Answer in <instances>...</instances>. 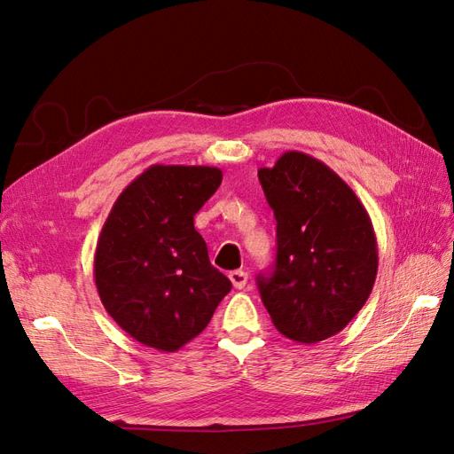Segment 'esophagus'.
<instances>
[{
  "instance_id": "esophagus-1",
  "label": "esophagus",
  "mask_w": 454,
  "mask_h": 454,
  "mask_svg": "<svg viewBox=\"0 0 454 454\" xmlns=\"http://www.w3.org/2000/svg\"><path fill=\"white\" fill-rule=\"evenodd\" d=\"M229 280L232 282V286L237 287V290H242L246 282H248V272H246V270H231Z\"/></svg>"
}]
</instances>
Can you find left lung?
I'll return each instance as SVG.
<instances>
[{
	"label": "left lung",
	"mask_w": 454,
	"mask_h": 454,
	"mask_svg": "<svg viewBox=\"0 0 454 454\" xmlns=\"http://www.w3.org/2000/svg\"><path fill=\"white\" fill-rule=\"evenodd\" d=\"M277 217V265L259 277L274 327L297 342L337 335L362 310L379 267L365 206L342 177L301 151L257 170Z\"/></svg>",
	"instance_id": "8db88e82"
}]
</instances>
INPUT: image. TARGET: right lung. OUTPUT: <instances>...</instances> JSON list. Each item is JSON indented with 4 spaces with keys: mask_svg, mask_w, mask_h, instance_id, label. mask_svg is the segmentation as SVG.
<instances>
[{
    "mask_svg": "<svg viewBox=\"0 0 454 454\" xmlns=\"http://www.w3.org/2000/svg\"><path fill=\"white\" fill-rule=\"evenodd\" d=\"M222 180L215 167L153 164L117 197L102 227L96 290L122 332L149 348L180 350L231 292L193 222Z\"/></svg>",
    "mask_w": 454,
    "mask_h": 454,
    "instance_id": "1",
    "label": "right lung"
}]
</instances>
